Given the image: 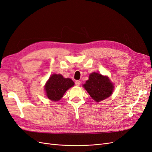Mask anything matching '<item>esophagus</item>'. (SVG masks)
I'll return each instance as SVG.
<instances>
[{"instance_id": "34e87169", "label": "esophagus", "mask_w": 152, "mask_h": 152, "mask_svg": "<svg viewBox=\"0 0 152 152\" xmlns=\"http://www.w3.org/2000/svg\"><path fill=\"white\" fill-rule=\"evenodd\" d=\"M80 83H81V82H80V80H76L75 82V84L77 86H79L80 85Z\"/></svg>"}]
</instances>
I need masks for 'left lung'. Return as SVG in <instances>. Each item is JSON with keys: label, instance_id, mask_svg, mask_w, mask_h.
<instances>
[{"label": "left lung", "instance_id": "obj_1", "mask_svg": "<svg viewBox=\"0 0 152 152\" xmlns=\"http://www.w3.org/2000/svg\"><path fill=\"white\" fill-rule=\"evenodd\" d=\"M89 77V80L83 86L96 102H101L112 95L113 85L108 77L94 72L92 73Z\"/></svg>", "mask_w": 152, "mask_h": 152}]
</instances>
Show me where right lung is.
Wrapping results in <instances>:
<instances>
[{"label":"right lung","mask_w":152,"mask_h":152,"mask_svg":"<svg viewBox=\"0 0 152 152\" xmlns=\"http://www.w3.org/2000/svg\"><path fill=\"white\" fill-rule=\"evenodd\" d=\"M74 85L70 79H65L60 74H53L49 77L45 86L48 98L56 102L60 99L67 89Z\"/></svg>","instance_id":"add662e5"}]
</instances>
